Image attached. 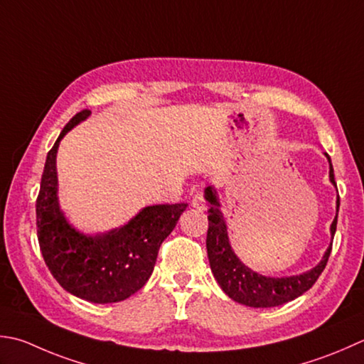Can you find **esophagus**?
Masks as SVG:
<instances>
[{
  "instance_id": "1",
  "label": "esophagus",
  "mask_w": 364,
  "mask_h": 364,
  "mask_svg": "<svg viewBox=\"0 0 364 364\" xmlns=\"http://www.w3.org/2000/svg\"><path fill=\"white\" fill-rule=\"evenodd\" d=\"M191 203H192V206H194V208H197L198 211H205V210H206V202H205V198H203V196L200 194V192H197V194H194V197H192Z\"/></svg>"
}]
</instances>
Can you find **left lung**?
I'll return each instance as SVG.
<instances>
[{
  "label": "left lung",
  "instance_id": "obj_1",
  "mask_svg": "<svg viewBox=\"0 0 364 364\" xmlns=\"http://www.w3.org/2000/svg\"><path fill=\"white\" fill-rule=\"evenodd\" d=\"M330 162V180L334 181V172L330 156L326 154ZM205 198L210 203L208 208V232H206V251L211 272L215 274L218 284L232 300L241 304L251 306V308H273L295 300L304 291L314 286L318 276L326 267V262L331 254V246L326 249L322 262L311 272H306L300 276L290 277H268L252 272L251 268L245 267L240 259L232 251L229 237H227L225 220L223 213L219 211V202L216 192L211 186L205 189ZM339 208V198H338ZM338 224V213L331 224V235L334 237Z\"/></svg>",
  "mask_w": 364,
  "mask_h": 364
}]
</instances>
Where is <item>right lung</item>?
Wrapping results in <instances>:
<instances>
[{
	"label": "right lung",
	"instance_id": "1",
	"mask_svg": "<svg viewBox=\"0 0 364 364\" xmlns=\"http://www.w3.org/2000/svg\"><path fill=\"white\" fill-rule=\"evenodd\" d=\"M90 113L82 110L73 117L47 154L36 200V227L42 257L60 286L82 300L105 304L123 301L145 286L162 241L188 203L146 206L121 229L96 237L70 227L56 197V151L66 132Z\"/></svg>",
	"mask_w": 364,
	"mask_h": 364
}]
</instances>
